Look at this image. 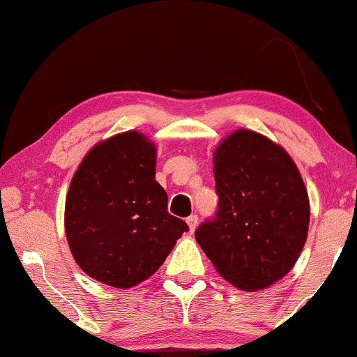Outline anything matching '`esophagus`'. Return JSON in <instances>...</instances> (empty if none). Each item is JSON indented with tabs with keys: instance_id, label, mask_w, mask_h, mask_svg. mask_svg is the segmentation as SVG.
<instances>
[{
	"instance_id": "34e87169",
	"label": "esophagus",
	"mask_w": 357,
	"mask_h": 357,
	"mask_svg": "<svg viewBox=\"0 0 357 357\" xmlns=\"http://www.w3.org/2000/svg\"><path fill=\"white\" fill-rule=\"evenodd\" d=\"M186 223H188V227H190V231L192 233V231L196 230V227H198V216H196V215L188 216Z\"/></svg>"
}]
</instances>
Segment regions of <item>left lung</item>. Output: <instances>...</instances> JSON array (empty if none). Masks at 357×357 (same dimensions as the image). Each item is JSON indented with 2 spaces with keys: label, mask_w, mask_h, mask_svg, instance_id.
<instances>
[{
  "label": "left lung",
  "mask_w": 357,
  "mask_h": 357,
  "mask_svg": "<svg viewBox=\"0 0 357 357\" xmlns=\"http://www.w3.org/2000/svg\"><path fill=\"white\" fill-rule=\"evenodd\" d=\"M220 196L196 241L216 272L241 290L267 289L296 265L307 240L310 204L301 171L272 139L236 129L213 151Z\"/></svg>",
  "instance_id": "left-lung-1"
}]
</instances>
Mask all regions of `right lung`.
Instances as JSON below:
<instances>
[{"label": "right lung", "instance_id": "1", "mask_svg": "<svg viewBox=\"0 0 357 357\" xmlns=\"http://www.w3.org/2000/svg\"><path fill=\"white\" fill-rule=\"evenodd\" d=\"M154 142L126 130L97 142L73 174L65 199V235L73 260L102 284L130 289L165 264L188 231L167 213L155 181Z\"/></svg>", "mask_w": 357, "mask_h": 357}]
</instances>
